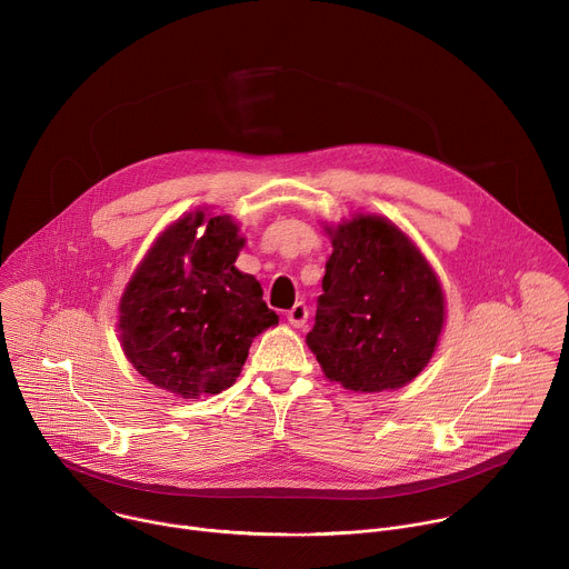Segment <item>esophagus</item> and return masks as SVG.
Segmentation results:
<instances>
[{"mask_svg":"<svg viewBox=\"0 0 569 569\" xmlns=\"http://www.w3.org/2000/svg\"><path fill=\"white\" fill-rule=\"evenodd\" d=\"M306 319H308V308H306V303H295L290 310H288V323L290 326H295V328H301L303 323H306Z\"/></svg>","mask_w":569,"mask_h":569,"instance_id":"1","label":"esophagus"}]
</instances>
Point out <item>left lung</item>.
Wrapping results in <instances>:
<instances>
[{
  "instance_id": "left-lung-1",
  "label": "left lung",
  "mask_w": 569,
  "mask_h": 569,
  "mask_svg": "<svg viewBox=\"0 0 569 569\" xmlns=\"http://www.w3.org/2000/svg\"><path fill=\"white\" fill-rule=\"evenodd\" d=\"M323 230L332 254L308 348L346 391L407 387L431 361L447 319L436 270L387 217L355 214Z\"/></svg>"
}]
</instances>
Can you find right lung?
I'll return each mask as SVG.
<instances>
[{"mask_svg": "<svg viewBox=\"0 0 569 569\" xmlns=\"http://www.w3.org/2000/svg\"><path fill=\"white\" fill-rule=\"evenodd\" d=\"M239 223L208 208L167 226L118 303L124 357L153 387L182 400L232 387L257 335L279 323L261 283L234 261Z\"/></svg>", "mask_w": 569, "mask_h": 569, "instance_id": "right-lung-1", "label": "right lung"}]
</instances>
